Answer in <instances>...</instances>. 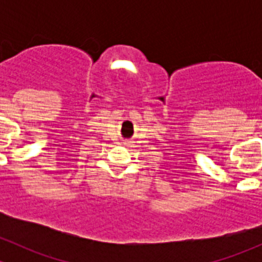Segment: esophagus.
Here are the masks:
<instances>
[{
	"label": "esophagus",
	"instance_id": "esophagus-1",
	"mask_svg": "<svg viewBox=\"0 0 262 262\" xmlns=\"http://www.w3.org/2000/svg\"><path fill=\"white\" fill-rule=\"evenodd\" d=\"M124 143H125V144H126V142H124Z\"/></svg>",
	"mask_w": 262,
	"mask_h": 262
}]
</instances>
